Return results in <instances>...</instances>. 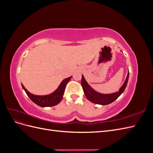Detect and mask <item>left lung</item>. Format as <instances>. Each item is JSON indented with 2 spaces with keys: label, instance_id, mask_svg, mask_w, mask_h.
I'll return each mask as SVG.
<instances>
[{
  "label": "left lung",
  "instance_id": "1",
  "mask_svg": "<svg viewBox=\"0 0 153 153\" xmlns=\"http://www.w3.org/2000/svg\"><path fill=\"white\" fill-rule=\"evenodd\" d=\"M128 78L129 70L128 71V75L126 78V80H125L124 84L121 87V88H120L117 92H115L114 93L111 94H102L96 91L94 89H92V88L89 85V84L87 82L83 75L82 77L81 84L83 88V90H84V94L88 100H89L92 103H94L96 104L106 105L114 102L115 100H117L119 97L122 94V93L125 90V88H126L127 85Z\"/></svg>",
  "mask_w": 153,
  "mask_h": 153
}]
</instances>
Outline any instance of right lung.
<instances>
[{
    "mask_svg": "<svg viewBox=\"0 0 153 153\" xmlns=\"http://www.w3.org/2000/svg\"><path fill=\"white\" fill-rule=\"evenodd\" d=\"M71 77L72 76H70L67 78H65V79H64L61 82V84H60V85H59L58 88L56 90L53 91L52 93L47 94V95H43V96L34 95L27 91L22 84V86L23 87V89H24V90L25 91L27 95L29 97V98L37 105L41 106V107L53 106L55 105H57L61 101L66 86L68 83V82L71 80Z\"/></svg>",
    "mask_w": 153,
    "mask_h": 153,
    "instance_id": "obj_1",
    "label": "right lung"
}]
</instances>
